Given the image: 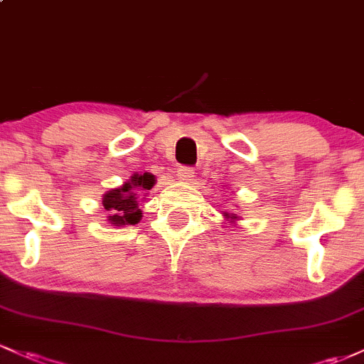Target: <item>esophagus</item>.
<instances>
[{
    "label": "esophagus",
    "instance_id": "1",
    "mask_svg": "<svg viewBox=\"0 0 364 364\" xmlns=\"http://www.w3.org/2000/svg\"><path fill=\"white\" fill-rule=\"evenodd\" d=\"M193 178H195V171L191 168H179L178 169V179H179V181L190 183V181H193Z\"/></svg>",
    "mask_w": 364,
    "mask_h": 364
}]
</instances>
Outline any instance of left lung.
<instances>
[{
    "label": "left lung",
    "mask_w": 364,
    "mask_h": 364,
    "mask_svg": "<svg viewBox=\"0 0 364 364\" xmlns=\"http://www.w3.org/2000/svg\"><path fill=\"white\" fill-rule=\"evenodd\" d=\"M224 217H225V219H228L231 224H236V220H237V215H236V214H228V212H225Z\"/></svg>",
    "instance_id": "obj_1"
}]
</instances>
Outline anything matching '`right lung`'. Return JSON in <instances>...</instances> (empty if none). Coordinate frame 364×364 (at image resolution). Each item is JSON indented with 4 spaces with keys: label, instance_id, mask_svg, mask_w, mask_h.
<instances>
[{
    "label": "right lung",
    "instance_id": "right-lung-1",
    "mask_svg": "<svg viewBox=\"0 0 364 364\" xmlns=\"http://www.w3.org/2000/svg\"><path fill=\"white\" fill-rule=\"evenodd\" d=\"M156 185V176L150 173L144 174H132L128 181L118 188H111L102 195V205L109 212L107 215V223L116 228H123V225H135L141 220L140 210V196L145 191L152 190Z\"/></svg>",
    "mask_w": 364,
    "mask_h": 364
}]
</instances>
